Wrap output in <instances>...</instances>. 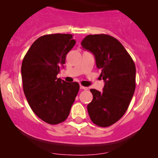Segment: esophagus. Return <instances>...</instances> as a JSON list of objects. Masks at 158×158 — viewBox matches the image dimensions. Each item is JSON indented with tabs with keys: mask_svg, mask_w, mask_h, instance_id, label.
<instances>
[{
	"mask_svg": "<svg viewBox=\"0 0 158 158\" xmlns=\"http://www.w3.org/2000/svg\"><path fill=\"white\" fill-rule=\"evenodd\" d=\"M80 89H83V90H87L88 89V88L85 86H82V85H80Z\"/></svg>",
	"mask_w": 158,
	"mask_h": 158,
	"instance_id": "1",
	"label": "esophagus"
}]
</instances>
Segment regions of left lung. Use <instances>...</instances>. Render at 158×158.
Segmentation results:
<instances>
[{
	"label": "left lung",
	"instance_id": "left-lung-1",
	"mask_svg": "<svg viewBox=\"0 0 158 158\" xmlns=\"http://www.w3.org/2000/svg\"><path fill=\"white\" fill-rule=\"evenodd\" d=\"M81 44L95 56L105 82L102 92L90 89L93 98L87 106L89 117L98 126H111L124 115L133 97L135 63L122 44L109 35H88Z\"/></svg>",
	"mask_w": 158,
	"mask_h": 158
}]
</instances>
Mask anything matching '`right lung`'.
Listing matches in <instances>:
<instances>
[{
    "mask_svg": "<svg viewBox=\"0 0 158 158\" xmlns=\"http://www.w3.org/2000/svg\"><path fill=\"white\" fill-rule=\"evenodd\" d=\"M75 44L72 34L44 35L33 42L22 62L23 89L29 106L50 125L67 118L79 90L78 82L56 77Z\"/></svg>",
    "mask_w": 158,
    "mask_h": 158,
    "instance_id": "right-lung-1",
    "label": "right lung"
}]
</instances>
